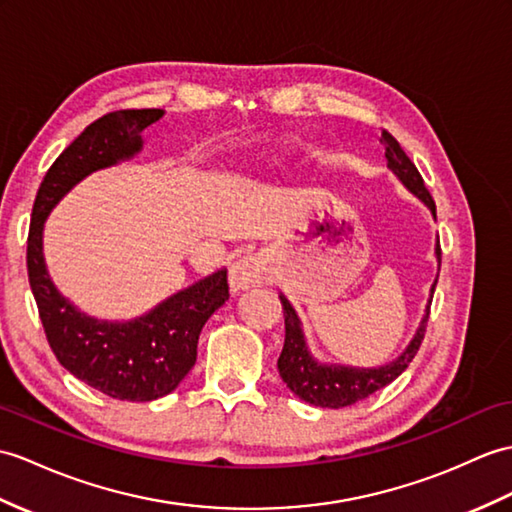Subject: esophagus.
<instances>
[{
	"instance_id": "34e87169",
	"label": "esophagus",
	"mask_w": 512,
	"mask_h": 512,
	"mask_svg": "<svg viewBox=\"0 0 512 512\" xmlns=\"http://www.w3.org/2000/svg\"><path fill=\"white\" fill-rule=\"evenodd\" d=\"M264 281H268V268L257 255H248V257L237 259L231 266L229 285L233 292L255 288V285L264 283Z\"/></svg>"
}]
</instances>
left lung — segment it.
Returning <instances> with one entry per match:
<instances>
[{"label": "left lung", "mask_w": 512, "mask_h": 512, "mask_svg": "<svg viewBox=\"0 0 512 512\" xmlns=\"http://www.w3.org/2000/svg\"><path fill=\"white\" fill-rule=\"evenodd\" d=\"M382 141L386 144V159H388L390 170L395 172L403 181V185H406L410 192L417 194L436 216L434 198L430 196V192H427L417 165L410 161L408 154L399 146V141L392 137L388 130H382ZM436 255H438V266H441V242L436 246ZM434 288H436V281L432 285V294H434ZM279 299H281L283 318H285V344L277 362L279 373L283 377V382L288 384V388L296 397H301L303 401L314 403V406H320V408L353 406V403L371 397L379 388L395 382V379L406 371L408 364L414 360V355H417L421 347L423 336L427 331V320H430V305H432L430 301L417 336H414V340L408 344V349L403 351L395 362L382 368H349V366H323L314 362L312 355L307 353L299 318H296L290 303L285 301L283 296H279Z\"/></svg>", "instance_id": "left-lung-1"}]
</instances>
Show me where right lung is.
I'll return each instance as SVG.
<instances>
[{
    "mask_svg": "<svg viewBox=\"0 0 512 512\" xmlns=\"http://www.w3.org/2000/svg\"><path fill=\"white\" fill-rule=\"evenodd\" d=\"M161 109H124L102 115L58 154L34 198L28 233V279L47 342L80 382L122 401H152L168 395L196 364L202 325L229 299L227 270L176 292L146 316L106 323L78 312L47 275L41 233L47 213L87 174L133 157L141 130Z\"/></svg>",
    "mask_w": 512,
    "mask_h": 512,
    "instance_id": "add662e5",
    "label": "right lung"
}]
</instances>
